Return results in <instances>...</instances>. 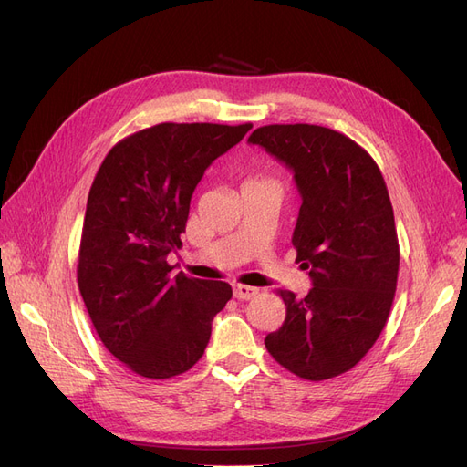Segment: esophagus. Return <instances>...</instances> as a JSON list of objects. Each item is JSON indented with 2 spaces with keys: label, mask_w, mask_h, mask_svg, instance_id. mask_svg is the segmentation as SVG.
Wrapping results in <instances>:
<instances>
[{
  "label": "esophagus",
  "mask_w": 467,
  "mask_h": 467,
  "mask_svg": "<svg viewBox=\"0 0 467 467\" xmlns=\"http://www.w3.org/2000/svg\"><path fill=\"white\" fill-rule=\"evenodd\" d=\"M259 294L257 288L253 286H245V285H234V296L237 300H251L255 298V296Z\"/></svg>",
  "instance_id": "obj_1"
}]
</instances>
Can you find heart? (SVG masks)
<instances>
[{
    "label": "heart",
    "mask_w": 467,
    "mask_h": 467,
    "mask_svg": "<svg viewBox=\"0 0 467 467\" xmlns=\"http://www.w3.org/2000/svg\"><path fill=\"white\" fill-rule=\"evenodd\" d=\"M249 182H265V181H261V179H255V181H249Z\"/></svg>",
    "instance_id": "b5f03b06"
}]
</instances>
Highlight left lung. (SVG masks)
<instances>
[{
	"label": "left lung",
	"mask_w": 467,
	"mask_h": 467,
	"mask_svg": "<svg viewBox=\"0 0 467 467\" xmlns=\"http://www.w3.org/2000/svg\"><path fill=\"white\" fill-rule=\"evenodd\" d=\"M249 144L285 163L302 196L292 245L312 290H280L286 319L268 333L273 358L304 379H327L357 366L388 321L400 271V244L386 181L370 153L316 124H268Z\"/></svg>",
	"instance_id": "left-lung-1"
}]
</instances>
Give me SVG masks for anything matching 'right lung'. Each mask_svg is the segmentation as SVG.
<instances>
[{"label":"right lung","mask_w":467,"mask_h":467,"mask_svg":"<svg viewBox=\"0 0 467 467\" xmlns=\"http://www.w3.org/2000/svg\"><path fill=\"white\" fill-rule=\"evenodd\" d=\"M253 124L161 122L112 148L83 220L78 286L93 327L126 368L165 379L191 370L212 319L232 298L222 280L171 275L191 196L206 169Z\"/></svg>","instance_id":"1"}]
</instances>
